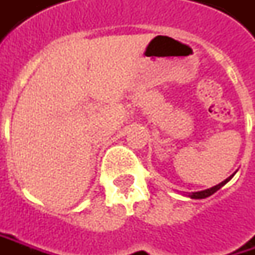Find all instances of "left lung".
Instances as JSON below:
<instances>
[{"mask_svg": "<svg viewBox=\"0 0 255 255\" xmlns=\"http://www.w3.org/2000/svg\"><path fill=\"white\" fill-rule=\"evenodd\" d=\"M233 175H234V174H233ZM233 175H231V177H228L227 180H224L223 183L217 184V185H214V187H211V188H208V190H204V191H198V193H193V194H191V195H190V197H191V198H197V200H198V198H207V197L213 195V194L216 193V191H218V190H220V188H221V187H223L224 184L228 183V181H230V180L233 178Z\"/></svg>", "mask_w": 255, "mask_h": 255, "instance_id": "8db88e82", "label": "left lung"}]
</instances>
